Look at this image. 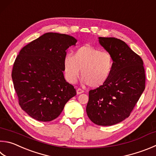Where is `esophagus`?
<instances>
[{
	"label": "esophagus",
	"instance_id": "34e87169",
	"mask_svg": "<svg viewBox=\"0 0 156 156\" xmlns=\"http://www.w3.org/2000/svg\"><path fill=\"white\" fill-rule=\"evenodd\" d=\"M76 93H77L78 95H79V94H81V93H84V90H82L81 89H80V88H79V89H78L77 90H76Z\"/></svg>",
	"mask_w": 156,
	"mask_h": 156
}]
</instances>
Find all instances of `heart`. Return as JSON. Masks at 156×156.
I'll use <instances>...</instances> for the list:
<instances>
[{
    "instance_id": "b5f03b06",
    "label": "heart",
    "mask_w": 156,
    "mask_h": 156,
    "mask_svg": "<svg viewBox=\"0 0 156 156\" xmlns=\"http://www.w3.org/2000/svg\"><path fill=\"white\" fill-rule=\"evenodd\" d=\"M113 68L114 58L111 54L90 45L79 48L73 56L67 55L63 60L64 75L67 82L75 84L81 71L82 81L93 88L105 84Z\"/></svg>"
}]
</instances>
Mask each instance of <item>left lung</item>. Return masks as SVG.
Wrapping results in <instances>:
<instances>
[{"label":"left lung","instance_id":"8db88e82","mask_svg":"<svg viewBox=\"0 0 156 156\" xmlns=\"http://www.w3.org/2000/svg\"><path fill=\"white\" fill-rule=\"evenodd\" d=\"M98 39L114 58V68L105 84L89 90L86 111L96 125L109 126L129 117L145 90V73L142 58L123 41Z\"/></svg>","mask_w":156,"mask_h":156}]
</instances>
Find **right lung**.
Wrapping results in <instances>:
<instances>
[{
    "label": "right lung",
    "instance_id": "obj_1",
    "mask_svg": "<svg viewBox=\"0 0 156 156\" xmlns=\"http://www.w3.org/2000/svg\"><path fill=\"white\" fill-rule=\"evenodd\" d=\"M76 42L66 34L46 33L19 52L11 77L20 106L30 117L44 122L55 119L76 95L63 75L67 50Z\"/></svg>",
    "mask_w": 156,
    "mask_h": 156
}]
</instances>
